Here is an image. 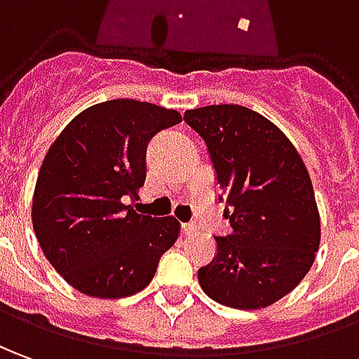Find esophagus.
Segmentation results:
<instances>
[{"mask_svg": "<svg viewBox=\"0 0 359 359\" xmlns=\"http://www.w3.org/2000/svg\"><path fill=\"white\" fill-rule=\"evenodd\" d=\"M195 232H197L195 224H182V234H185V236H191Z\"/></svg>", "mask_w": 359, "mask_h": 359, "instance_id": "esophagus-1", "label": "esophagus"}]
</instances>
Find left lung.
<instances>
[{"label":"left lung","instance_id":"1","mask_svg":"<svg viewBox=\"0 0 359 359\" xmlns=\"http://www.w3.org/2000/svg\"><path fill=\"white\" fill-rule=\"evenodd\" d=\"M209 148L231 234L199 269L205 295L232 309L273 305L301 283L320 244V215L297 148L271 121L242 105L185 111Z\"/></svg>","mask_w":359,"mask_h":359}]
</instances>
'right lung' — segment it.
Here are the masks:
<instances>
[{"instance_id":"1","label":"right lung","mask_w":359,"mask_h":359,"mask_svg":"<svg viewBox=\"0 0 359 359\" xmlns=\"http://www.w3.org/2000/svg\"><path fill=\"white\" fill-rule=\"evenodd\" d=\"M174 109L111 100L72 118L44 156L33 194V229L52 268L83 295L121 299L152 281L180 236L174 217L133 211L147 180V147L174 127Z\"/></svg>"}]
</instances>
